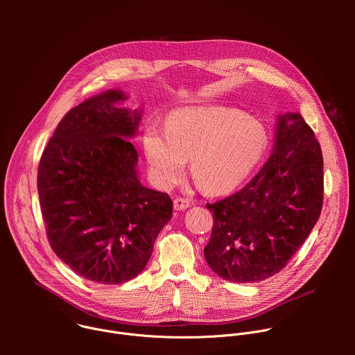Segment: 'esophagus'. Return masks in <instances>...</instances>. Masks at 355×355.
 I'll return each instance as SVG.
<instances>
[{"mask_svg":"<svg viewBox=\"0 0 355 355\" xmlns=\"http://www.w3.org/2000/svg\"><path fill=\"white\" fill-rule=\"evenodd\" d=\"M191 202L185 198H175L174 199V209L175 211H185L187 208H189Z\"/></svg>","mask_w":355,"mask_h":355,"instance_id":"1","label":"esophagus"}]
</instances>
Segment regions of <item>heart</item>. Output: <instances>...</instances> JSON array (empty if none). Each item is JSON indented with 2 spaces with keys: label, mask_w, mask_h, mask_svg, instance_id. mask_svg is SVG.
<instances>
[{
  "label": "heart",
  "mask_w": 355,
  "mask_h": 355,
  "mask_svg": "<svg viewBox=\"0 0 355 355\" xmlns=\"http://www.w3.org/2000/svg\"><path fill=\"white\" fill-rule=\"evenodd\" d=\"M147 163L163 187L177 184L191 160L200 189L226 193L239 187L263 157V126L236 110L208 107L173 112L166 132L147 126L143 133Z\"/></svg>",
  "instance_id": "b5f03b06"
}]
</instances>
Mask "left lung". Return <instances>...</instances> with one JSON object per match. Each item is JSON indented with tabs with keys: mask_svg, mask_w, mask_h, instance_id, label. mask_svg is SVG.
Wrapping results in <instances>:
<instances>
[{
	"mask_svg": "<svg viewBox=\"0 0 355 355\" xmlns=\"http://www.w3.org/2000/svg\"><path fill=\"white\" fill-rule=\"evenodd\" d=\"M323 156L299 114L278 119L272 155L251 181L215 204L208 266L232 282H259L286 267L323 207Z\"/></svg>",
	"mask_w": 355,
	"mask_h": 355,
	"instance_id": "left-lung-1",
	"label": "left lung"
}]
</instances>
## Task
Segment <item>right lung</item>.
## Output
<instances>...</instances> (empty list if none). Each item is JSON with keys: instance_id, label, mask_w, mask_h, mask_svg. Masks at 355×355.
Instances as JSON below:
<instances>
[{"instance_id": "add662e5", "label": "right lung", "mask_w": 355, "mask_h": 355, "mask_svg": "<svg viewBox=\"0 0 355 355\" xmlns=\"http://www.w3.org/2000/svg\"><path fill=\"white\" fill-rule=\"evenodd\" d=\"M110 89L70 110L37 167V192L50 247L80 277L118 285L137 277L173 216L166 192L136 174L133 136L140 115L114 104Z\"/></svg>"}]
</instances>
